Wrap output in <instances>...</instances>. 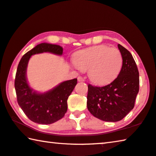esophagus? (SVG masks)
<instances>
[{
	"mask_svg": "<svg viewBox=\"0 0 156 156\" xmlns=\"http://www.w3.org/2000/svg\"><path fill=\"white\" fill-rule=\"evenodd\" d=\"M77 81H80V82H83V81H84V80L82 77H81V76H78Z\"/></svg>",
	"mask_w": 156,
	"mask_h": 156,
	"instance_id": "esophagus-1",
	"label": "esophagus"
}]
</instances>
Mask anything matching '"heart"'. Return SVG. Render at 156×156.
Instances as JSON below:
<instances>
[{"label": "heart", "instance_id": "b5f03b06", "mask_svg": "<svg viewBox=\"0 0 156 156\" xmlns=\"http://www.w3.org/2000/svg\"><path fill=\"white\" fill-rule=\"evenodd\" d=\"M73 62L76 69L88 70L92 82L102 86L117 78L123 64V57L117 48L99 45L77 51Z\"/></svg>", "mask_w": 156, "mask_h": 156}]
</instances>
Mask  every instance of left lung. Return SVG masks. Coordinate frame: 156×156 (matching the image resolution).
<instances>
[{
  "label": "left lung",
  "instance_id": "8db88e82",
  "mask_svg": "<svg viewBox=\"0 0 156 156\" xmlns=\"http://www.w3.org/2000/svg\"><path fill=\"white\" fill-rule=\"evenodd\" d=\"M123 64L117 77L108 85L97 87L88 84L87 108L94 117L105 122H118L135 105L139 92V72L131 52L117 45Z\"/></svg>",
  "mask_w": 156,
  "mask_h": 156
}]
</instances>
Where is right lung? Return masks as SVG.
<instances>
[{
    "mask_svg": "<svg viewBox=\"0 0 156 156\" xmlns=\"http://www.w3.org/2000/svg\"><path fill=\"white\" fill-rule=\"evenodd\" d=\"M43 52L61 56L63 48L58 45L42 43L25 53L18 66L14 87L18 104L28 118L40 124H50L65 115L68 109V98L77 83V80L64 81L43 93L32 88L27 79L28 62L32 55Z\"/></svg>",
    "mask_w": 156,
    "mask_h": 156,
    "instance_id": "1",
    "label": "right lung"
}]
</instances>
